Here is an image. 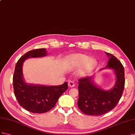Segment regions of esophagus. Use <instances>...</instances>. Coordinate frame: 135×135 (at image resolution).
Masks as SVG:
<instances>
[{
	"mask_svg": "<svg viewBox=\"0 0 135 135\" xmlns=\"http://www.w3.org/2000/svg\"><path fill=\"white\" fill-rule=\"evenodd\" d=\"M68 85L69 87L73 88L75 86V83L73 81H69L68 83Z\"/></svg>",
	"mask_w": 135,
	"mask_h": 135,
	"instance_id": "1",
	"label": "esophagus"
}]
</instances>
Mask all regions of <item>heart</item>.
Masks as SVG:
<instances>
[{
	"mask_svg": "<svg viewBox=\"0 0 135 135\" xmlns=\"http://www.w3.org/2000/svg\"><path fill=\"white\" fill-rule=\"evenodd\" d=\"M97 64V60L83 54H75L72 55L68 60V65L72 69L80 67L79 74L85 76L91 72Z\"/></svg>",
	"mask_w": 135,
	"mask_h": 135,
	"instance_id": "b5f03b06",
	"label": "heart"
}]
</instances>
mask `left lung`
<instances>
[{"label": "left lung", "mask_w": 135, "mask_h": 135, "mask_svg": "<svg viewBox=\"0 0 135 135\" xmlns=\"http://www.w3.org/2000/svg\"><path fill=\"white\" fill-rule=\"evenodd\" d=\"M109 58L106 66L99 71L109 69L115 76L112 88L103 89L95 82L93 74L79 80L78 105L83 112L89 115H101L113 110L120 99L124 88V70L120 61L113 54L105 52Z\"/></svg>", "instance_id": "1"}]
</instances>
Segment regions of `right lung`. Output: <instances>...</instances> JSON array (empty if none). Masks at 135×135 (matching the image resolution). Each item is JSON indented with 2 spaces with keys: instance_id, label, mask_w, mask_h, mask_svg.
Instances as JSON below:
<instances>
[{
  "instance_id": "add662e5",
  "label": "right lung",
  "mask_w": 135,
  "mask_h": 135,
  "mask_svg": "<svg viewBox=\"0 0 135 135\" xmlns=\"http://www.w3.org/2000/svg\"><path fill=\"white\" fill-rule=\"evenodd\" d=\"M47 55L46 49L29 51L19 59L15 66L13 77L15 97L21 106L33 113H44L51 110L60 96L68 89L67 82L58 86H47L25 81L22 72L24 61L30 57H44Z\"/></svg>"
}]
</instances>
